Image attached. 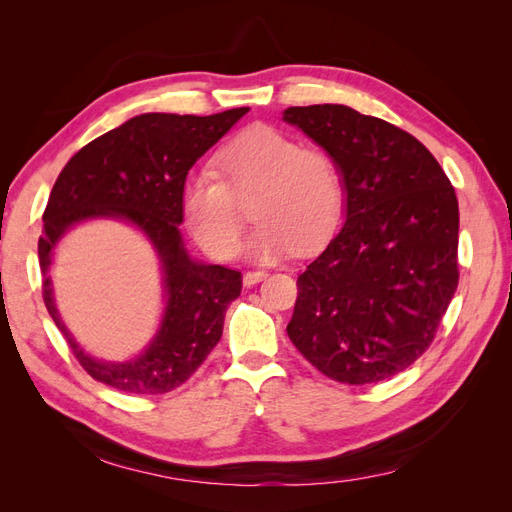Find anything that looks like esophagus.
<instances>
[{"label": "esophagus", "instance_id": "esophagus-1", "mask_svg": "<svg viewBox=\"0 0 512 512\" xmlns=\"http://www.w3.org/2000/svg\"><path fill=\"white\" fill-rule=\"evenodd\" d=\"M265 277H267V271H247V273H243V284L254 286V284L265 280Z\"/></svg>", "mask_w": 512, "mask_h": 512}]
</instances>
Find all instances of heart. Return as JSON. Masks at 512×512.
<instances>
[{"mask_svg":"<svg viewBox=\"0 0 512 512\" xmlns=\"http://www.w3.org/2000/svg\"><path fill=\"white\" fill-rule=\"evenodd\" d=\"M215 164L196 168L181 183V218L194 241L220 260L239 252L243 209L237 198L252 200L258 220L247 241V256L275 262L297 247L312 252L331 237L344 211V179L335 158L303 147L297 138L252 126L218 151Z\"/></svg>","mask_w":512,"mask_h":512,"instance_id":"b5f03b06","label":"heart"}]
</instances>
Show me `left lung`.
Here are the masks:
<instances>
[{
  "instance_id": "left-lung-1",
  "label": "left lung",
  "mask_w": 512,
  "mask_h": 512,
  "mask_svg": "<svg viewBox=\"0 0 512 512\" xmlns=\"http://www.w3.org/2000/svg\"><path fill=\"white\" fill-rule=\"evenodd\" d=\"M284 121L331 153L346 194L342 230L297 280L290 342L337 382L391 378L429 348L457 290L455 188L389 121L344 104L290 106Z\"/></svg>"
}]
</instances>
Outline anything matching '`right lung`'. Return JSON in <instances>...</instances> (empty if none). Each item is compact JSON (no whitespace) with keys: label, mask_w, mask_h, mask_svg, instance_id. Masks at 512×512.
<instances>
[{"label":"right lung","mask_w":512,"mask_h":512,"mask_svg":"<svg viewBox=\"0 0 512 512\" xmlns=\"http://www.w3.org/2000/svg\"><path fill=\"white\" fill-rule=\"evenodd\" d=\"M250 108L196 117L145 113L121 123L74 153L61 170L42 222L38 258L42 297L87 374L136 395L168 393L203 365L220 342L228 305L239 297L241 273L194 260L183 245L181 183L198 158ZM117 219L141 229L161 260L165 314L148 348L128 362H100L71 337L54 305L48 269L56 243L76 223Z\"/></svg>","instance_id":"obj_1"}]
</instances>
